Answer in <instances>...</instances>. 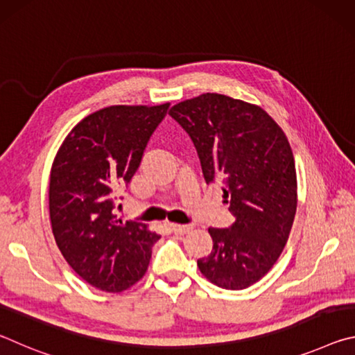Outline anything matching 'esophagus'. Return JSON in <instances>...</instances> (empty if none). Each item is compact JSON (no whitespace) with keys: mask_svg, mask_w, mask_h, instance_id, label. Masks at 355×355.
Instances as JSON below:
<instances>
[{"mask_svg":"<svg viewBox=\"0 0 355 355\" xmlns=\"http://www.w3.org/2000/svg\"><path fill=\"white\" fill-rule=\"evenodd\" d=\"M192 228V225H180V224H171V230L175 233V235H184Z\"/></svg>","mask_w":355,"mask_h":355,"instance_id":"34e87169","label":"esophagus"}]
</instances>
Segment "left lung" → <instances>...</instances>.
<instances>
[{
  "label": "left lung",
  "instance_id": "obj_1",
  "mask_svg": "<svg viewBox=\"0 0 355 355\" xmlns=\"http://www.w3.org/2000/svg\"><path fill=\"white\" fill-rule=\"evenodd\" d=\"M194 142L205 182L220 183L235 222L208 228L213 250L200 272L225 290H244L268 274L290 236L297 178L290 142L260 106L202 94L171 107Z\"/></svg>",
  "mask_w": 355,
  "mask_h": 355
}]
</instances>
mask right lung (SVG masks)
I'll return each instance as SVG.
<instances>
[{
  "label": "right lung",
  "mask_w": 355,
  "mask_h": 355,
  "mask_svg": "<svg viewBox=\"0 0 355 355\" xmlns=\"http://www.w3.org/2000/svg\"><path fill=\"white\" fill-rule=\"evenodd\" d=\"M167 110L169 103L117 105L89 114L53 161V235L71 269L101 291L120 293L139 282L161 238L146 224L117 219L114 209Z\"/></svg>",
  "instance_id": "1"
}]
</instances>
